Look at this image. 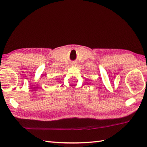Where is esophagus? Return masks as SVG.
Here are the masks:
<instances>
[{"instance_id": "esophagus-1", "label": "esophagus", "mask_w": 147, "mask_h": 147, "mask_svg": "<svg viewBox=\"0 0 147 147\" xmlns=\"http://www.w3.org/2000/svg\"><path fill=\"white\" fill-rule=\"evenodd\" d=\"M76 65V62H72V63L71 64V66H75Z\"/></svg>"}]
</instances>
